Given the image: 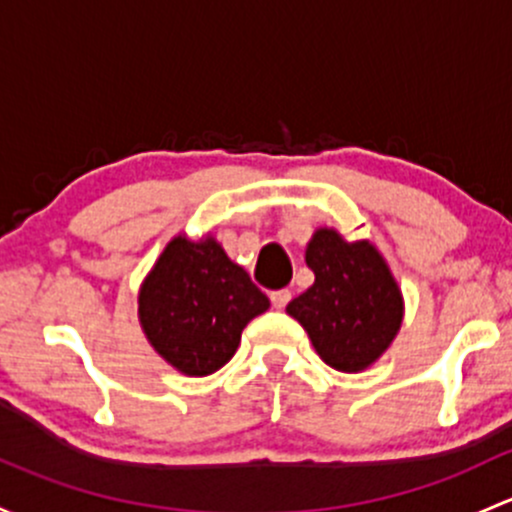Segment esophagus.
I'll use <instances>...</instances> for the list:
<instances>
[{
	"label": "esophagus",
	"instance_id": "esophagus-1",
	"mask_svg": "<svg viewBox=\"0 0 512 512\" xmlns=\"http://www.w3.org/2000/svg\"><path fill=\"white\" fill-rule=\"evenodd\" d=\"M270 299H272V306L277 311H282L284 306L289 304V299H292V292H289V289H277V292H272L270 294Z\"/></svg>",
	"mask_w": 512,
	"mask_h": 512
}]
</instances>
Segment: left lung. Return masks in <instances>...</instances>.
I'll use <instances>...</instances> for the list:
<instances>
[{
	"instance_id": "left-lung-1",
	"label": "left lung",
	"mask_w": 512,
	"mask_h": 512,
	"mask_svg": "<svg viewBox=\"0 0 512 512\" xmlns=\"http://www.w3.org/2000/svg\"><path fill=\"white\" fill-rule=\"evenodd\" d=\"M314 284L287 304L309 333L319 358L341 373L378 363L405 319L395 274L370 240H346L336 228H316L306 245Z\"/></svg>"
}]
</instances>
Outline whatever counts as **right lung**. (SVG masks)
I'll return each instance as SVG.
<instances>
[{
	"label": "right lung",
	"mask_w": 512,
	"mask_h": 512,
	"mask_svg": "<svg viewBox=\"0 0 512 512\" xmlns=\"http://www.w3.org/2000/svg\"><path fill=\"white\" fill-rule=\"evenodd\" d=\"M137 304L147 341L188 378L223 368L238 351L242 328L270 309V299L211 233L198 240L176 235L144 277Z\"/></svg>",
	"instance_id": "obj_1"
}]
</instances>
